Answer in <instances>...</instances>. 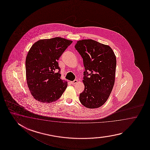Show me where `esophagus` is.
Returning <instances> with one entry per match:
<instances>
[{
    "label": "esophagus",
    "instance_id": "obj_1",
    "mask_svg": "<svg viewBox=\"0 0 150 150\" xmlns=\"http://www.w3.org/2000/svg\"><path fill=\"white\" fill-rule=\"evenodd\" d=\"M78 82V80H74L73 81H71V83L72 84V85H74L75 83H76Z\"/></svg>",
    "mask_w": 150,
    "mask_h": 150
}]
</instances>
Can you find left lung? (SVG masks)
Returning <instances> with one entry per match:
<instances>
[{"mask_svg":"<svg viewBox=\"0 0 150 150\" xmlns=\"http://www.w3.org/2000/svg\"><path fill=\"white\" fill-rule=\"evenodd\" d=\"M74 47L83 58L85 70L80 101L86 108H99L107 101L114 85L116 56L109 45L91 39L79 40Z\"/></svg>","mask_w":150,"mask_h":150,"instance_id":"8db88e82","label":"left lung"}]
</instances>
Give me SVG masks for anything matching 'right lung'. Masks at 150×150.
<instances>
[{"label":"right lung","instance_id":"add662e5","mask_svg":"<svg viewBox=\"0 0 150 150\" xmlns=\"http://www.w3.org/2000/svg\"><path fill=\"white\" fill-rule=\"evenodd\" d=\"M72 41L62 38L40 40L29 49L25 59L26 79L34 98L51 103L60 98L67 86L61 79L57 61ZM56 69L59 71L57 73Z\"/></svg>","mask_w":150,"mask_h":150}]
</instances>
